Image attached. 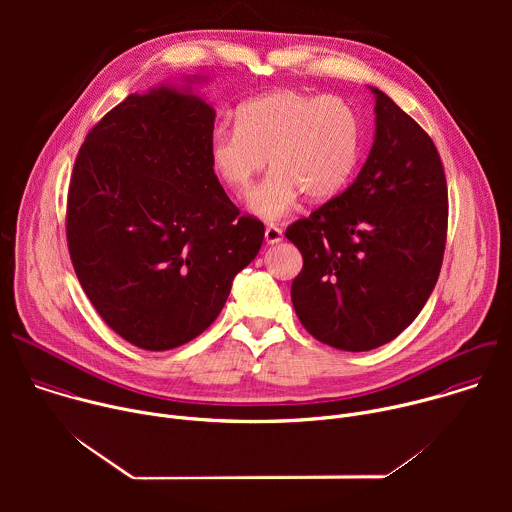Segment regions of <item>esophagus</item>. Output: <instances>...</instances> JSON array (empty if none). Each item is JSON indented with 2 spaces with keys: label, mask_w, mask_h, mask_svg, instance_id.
Returning a JSON list of instances; mask_svg holds the SVG:
<instances>
[{
  "label": "esophagus",
  "mask_w": 512,
  "mask_h": 512,
  "mask_svg": "<svg viewBox=\"0 0 512 512\" xmlns=\"http://www.w3.org/2000/svg\"><path fill=\"white\" fill-rule=\"evenodd\" d=\"M281 239H283V231H281L279 227L269 225V227L265 229V241H267L269 245H275V243H279Z\"/></svg>",
  "instance_id": "34e87169"
}]
</instances>
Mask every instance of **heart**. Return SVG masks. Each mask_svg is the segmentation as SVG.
<instances>
[{"mask_svg":"<svg viewBox=\"0 0 512 512\" xmlns=\"http://www.w3.org/2000/svg\"><path fill=\"white\" fill-rule=\"evenodd\" d=\"M360 150V121L336 95L275 91L237 111V129L210 135V166L231 192L245 194L269 160L273 172L251 192L255 214L281 218L302 192L326 200L350 180Z\"/></svg>","mask_w":512,"mask_h":512,"instance_id":"obj_1","label":"heart"}]
</instances>
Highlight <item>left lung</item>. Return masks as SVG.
<instances>
[{
  "label": "left lung",
  "mask_w": 512,
  "mask_h": 512,
  "mask_svg": "<svg viewBox=\"0 0 512 512\" xmlns=\"http://www.w3.org/2000/svg\"><path fill=\"white\" fill-rule=\"evenodd\" d=\"M377 133L356 180L285 231L304 267L291 304L320 342L364 352L397 338L440 277L448 182L431 137L373 89Z\"/></svg>",
  "instance_id": "8db88e82"
}]
</instances>
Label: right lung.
<instances>
[{
  "label": "right lung",
  "mask_w": 512,
  "mask_h": 512,
  "mask_svg": "<svg viewBox=\"0 0 512 512\" xmlns=\"http://www.w3.org/2000/svg\"><path fill=\"white\" fill-rule=\"evenodd\" d=\"M212 129L214 109L194 95H129L72 168V267L105 324L143 350L202 334L263 243V223L241 214L210 166Z\"/></svg>",
  "instance_id": "right-lung-1"
}]
</instances>
